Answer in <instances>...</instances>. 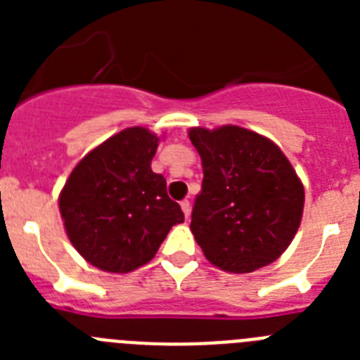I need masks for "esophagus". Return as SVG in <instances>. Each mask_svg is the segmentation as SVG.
<instances>
[{
  "mask_svg": "<svg viewBox=\"0 0 360 360\" xmlns=\"http://www.w3.org/2000/svg\"><path fill=\"white\" fill-rule=\"evenodd\" d=\"M180 207H182V211H184V214H186V218H189V214H191V203H189V200H182V202H180Z\"/></svg>",
  "mask_w": 360,
  "mask_h": 360,
  "instance_id": "34e87169",
  "label": "esophagus"
}]
</instances>
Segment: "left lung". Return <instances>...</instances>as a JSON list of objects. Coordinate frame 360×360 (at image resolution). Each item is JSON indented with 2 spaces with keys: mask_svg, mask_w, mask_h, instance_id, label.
<instances>
[{
  "mask_svg": "<svg viewBox=\"0 0 360 360\" xmlns=\"http://www.w3.org/2000/svg\"><path fill=\"white\" fill-rule=\"evenodd\" d=\"M202 157V193L191 231L212 265L252 272L281 256L297 232L304 189L288 158L265 136L240 126L193 128Z\"/></svg>",
  "mask_w": 360,
  "mask_h": 360,
  "instance_id": "obj_1",
  "label": "left lung"
}]
</instances>
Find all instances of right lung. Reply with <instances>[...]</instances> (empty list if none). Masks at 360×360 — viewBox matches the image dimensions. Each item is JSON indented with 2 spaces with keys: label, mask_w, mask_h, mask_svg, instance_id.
<instances>
[{
  "label": "right lung",
  "mask_w": 360,
  "mask_h": 360,
  "mask_svg": "<svg viewBox=\"0 0 360 360\" xmlns=\"http://www.w3.org/2000/svg\"><path fill=\"white\" fill-rule=\"evenodd\" d=\"M158 136L128 128L75 165L59 196L65 229L77 252L104 272L126 274L151 262L184 212L151 171Z\"/></svg>",
  "instance_id": "1"
}]
</instances>
